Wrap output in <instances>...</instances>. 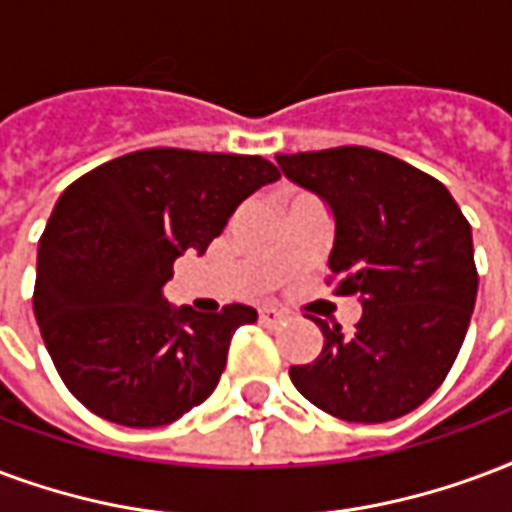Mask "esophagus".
I'll return each mask as SVG.
<instances>
[{"mask_svg":"<svg viewBox=\"0 0 512 512\" xmlns=\"http://www.w3.org/2000/svg\"><path fill=\"white\" fill-rule=\"evenodd\" d=\"M257 314H260V323L268 325V328H276V325H282V323H285V317H287L282 309H274V306H263V309H260Z\"/></svg>","mask_w":512,"mask_h":512,"instance_id":"esophagus-1","label":"esophagus"}]
</instances>
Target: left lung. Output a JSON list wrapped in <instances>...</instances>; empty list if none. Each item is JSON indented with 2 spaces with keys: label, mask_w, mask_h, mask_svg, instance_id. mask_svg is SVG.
Masks as SVG:
<instances>
[{
  "label": "left lung",
  "mask_w": 512,
  "mask_h": 512,
  "mask_svg": "<svg viewBox=\"0 0 512 512\" xmlns=\"http://www.w3.org/2000/svg\"><path fill=\"white\" fill-rule=\"evenodd\" d=\"M287 179L328 203L336 293L361 295L355 331L312 317L323 350L290 380L350 420L407 415L448 377L478 298L472 227L445 184L366 146L276 154Z\"/></svg>",
  "instance_id": "1"
}]
</instances>
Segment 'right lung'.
Wrapping results in <instances>:
<instances>
[{
	"label": "right lung",
	"mask_w": 512,
	"mask_h": 512,
	"mask_svg": "<svg viewBox=\"0 0 512 512\" xmlns=\"http://www.w3.org/2000/svg\"><path fill=\"white\" fill-rule=\"evenodd\" d=\"M279 170L255 154L143 149L73 181L37 249L34 317L56 372L94 415L154 429L214 393L238 325L170 306L162 285L184 252L203 255L227 219Z\"/></svg>",
	"instance_id": "add662e5"
}]
</instances>
